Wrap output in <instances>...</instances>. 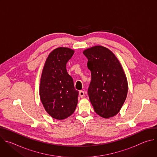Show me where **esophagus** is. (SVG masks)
<instances>
[{"label":"esophagus","instance_id":"esophagus-1","mask_svg":"<svg viewBox=\"0 0 157 157\" xmlns=\"http://www.w3.org/2000/svg\"><path fill=\"white\" fill-rule=\"evenodd\" d=\"M79 95L81 97V98H83L84 96V92L83 91H80L79 93Z\"/></svg>","mask_w":157,"mask_h":157}]
</instances>
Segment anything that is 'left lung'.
<instances>
[{"label":"left lung","instance_id":"1","mask_svg":"<svg viewBox=\"0 0 157 157\" xmlns=\"http://www.w3.org/2000/svg\"><path fill=\"white\" fill-rule=\"evenodd\" d=\"M91 71L87 94L94 111L104 118L116 116L124 104L128 91L122 66L108 48L95 46L83 52Z\"/></svg>","mask_w":157,"mask_h":157}]
</instances>
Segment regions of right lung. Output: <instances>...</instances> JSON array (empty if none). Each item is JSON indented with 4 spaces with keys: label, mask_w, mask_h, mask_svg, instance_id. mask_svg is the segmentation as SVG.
<instances>
[{
    "label": "right lung",
    "mask_w": 157,
    "mask_h": 157,
    "mask_svg": "<svg viewBox=\"0 0 157 157\" xmlns=\"http://www.w3.org/2000/svg\"><path fill=\"white\" fill-rule=\"evenodd\" d=\"M74 52L68 48L55 49L48 55L42 71L40 99L45 110L56 119L62 120L70 116L78 104L79 93L66 70V63Z\"/></svg>",
    "instance_id": "add662e5"
}]
</instances>
